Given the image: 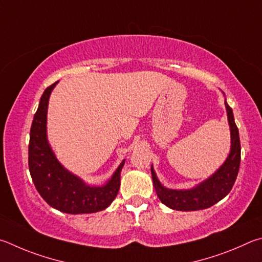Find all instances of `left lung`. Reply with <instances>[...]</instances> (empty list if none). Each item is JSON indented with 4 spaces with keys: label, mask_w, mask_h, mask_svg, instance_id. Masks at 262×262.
<instances>
[{
    "label": "left lung",
    "mask_w": 262,
    "mask_h": 262,
    "mask_svg": "<svg viewBox=\"0 0 262 262\" xmlns=\"http://www.w3.org/2000/svg\"><path fill=\"white\" fill-rule=\"evenodd\" d=\"M228 122L230 126L231 148L224 163L215 173L207 180L201 182L190 190H171L164 187L158 180L153 166L150 168L153 178V185L161 203L169 208L190 212L210 207L222 200L231 191L238 175L241 164V140L239 132L233 118L232 109L226 102Z\"/></svg>",
    "instance_id": "left-lung-1"
}]
</instances>
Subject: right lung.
I'll return each mask as SVG.
<instances>
[{
    "label": "right lung",
    "mask_w": 262,
    "mask_h": 262,
    "mask_svg": "<svg viewBox=\"0 0 262 262\" xmlns=\"http://www.w3.org/2000/svg\"><path fill=\"white\" fill-rule=\"evenodd\" d=\"M56 84L57 81L45 90L32 122L29 144V169L32 181L46 203L63 213L100 212L116 198L125 160L102 186L86 184L58 162L47 139L48 101Z\"/></svg>",
    "instance_id": "obj_1"
}]
</instances>
